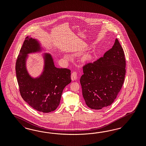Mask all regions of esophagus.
I'll return each instance as SVG.
<instances>
[{"label": "esophagus", "instance_id": "1", "mask_svg": "<svg viewBox=\"0 0 146 146\" xmlns=\"http://www.w3.org/2000/svg\"><path fill=\"white\" fill-rule=\"evenodd\" d=\"M77 79V73L76 72H73L71 74V79L72 81H74Z\"/></svg>", "mask_w": 146, "mask_h": 146}]
</instances>
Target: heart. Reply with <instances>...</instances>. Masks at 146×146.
<instances>
[{
    "label": "heart",
    "instance_id": "obj_1",
    "mask_svg": "<svg viewBox=\"0 0 146 146\" xmlns=\"http://www.w3.org/2000/svg\"><path fill=\"white\" fill-rule=\"evenodd\" d=\"M83 59H84V61H90L92 59V56L90 54H87L84 55Z\"/></svg>",
    "mask_w": 146,
    "mask_h": 146
}]
</instances>
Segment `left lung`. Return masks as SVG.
<instances>
[{"label":"left lung","mask_w":146,"mask_h":146,"mask_svg":"<svg viewBox=\"0 0 146 146\" xmlns=\"http://www.w3.org/2000/svg\"><path fill=\"white\" fill-rule=\"evenodd\" d=\"M125 67L124 51L117 38L103 57L83 66L80 81L89 108L100 110L114 102L124 84Z\"/></svg>","instance_id":"obj_1"}]
</instances>
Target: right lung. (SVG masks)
<instances>
[{
	"label": "right lung",
	"instance_id": "right-lung-1",
	"mask_svg": "<svg viewBox=\"0 0 146 146\" xmlns=\"http://www.w3.org/2000/svg\"><path fill=\"white\" fill-rule=\"evenodd\" d=\"M39 49L36 40L27 37L16 61V75L24 101L36 110L48 113L59 105L64 89L71 82V70L56 67L51 56L46 54L43 74L38 78L33 79L26 70V54Z\"/></svg>",
	"mask_w": 146,
	"mask_h": 146
}]
</instances>
